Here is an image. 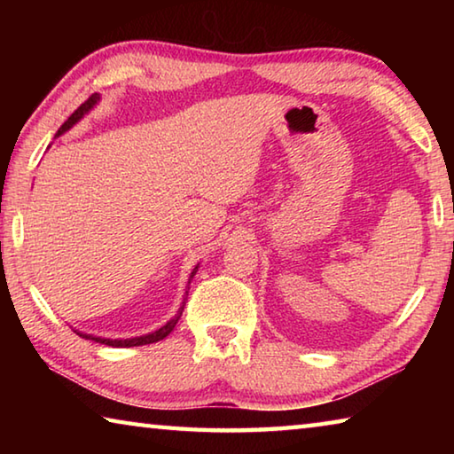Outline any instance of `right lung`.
Instances as JSON below:
<instances>
[{"mask_svg":"<svg viewBox=\"0 0 454 454\" xmlns=\"http://www.w3.org/2000/svg\"><path fill=\"white\" fill-rule=\"evenodd\" d=\"M99 102V94H91L86 102H83L78 110H75L70 118H67L64 124H61V128L58 129V136H61L64 132H67V129H70L74 124H78V121L86 116V114L91 110V107H94L96 104ZM198 272V266L194 268V270H192V274H190V280H188V288H186V296H188V290H190V282H192V278H194V274ZM184 304H186V298H184V302H182V306H180V310H178V314H176V317L172 318V320H168L166 325L162 326V328H158V330H153V333H150V334H144V336H136V338H102V336H91V334H83V333H80V330H75V333H78L82 338H88V340H96V342H99V344H106V347H114V348H129V347H142V344H152V342H158V340H162V338H166L168 334L172 333L174 330V326L178 325V320H180V317H182V310H184Z\"/></svg>","mask_w":454,"mask_h":454,"instance_id":"add662e5","label":"right lung"}]
</instances>
